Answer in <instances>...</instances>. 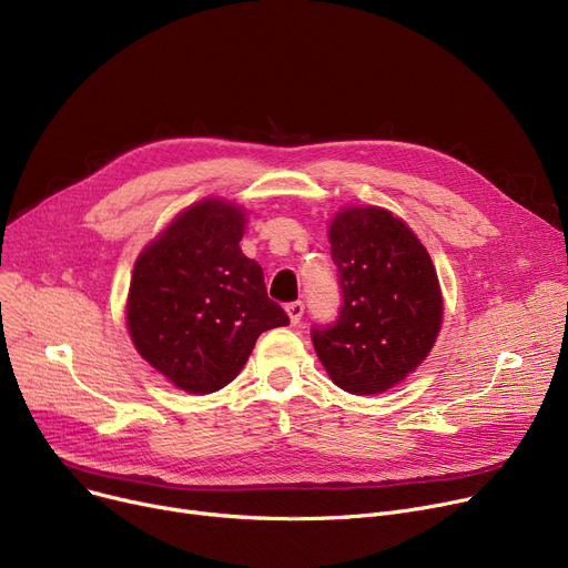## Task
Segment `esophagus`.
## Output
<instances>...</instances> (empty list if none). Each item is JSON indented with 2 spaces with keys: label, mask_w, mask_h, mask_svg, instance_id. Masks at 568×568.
Masks as SVG:
<instances>
[{
  "label": "esophagus",
  "mask_w": 568,
  "mask_h": 568,
  "mask_svg": "<svg viewBox=\"0 0 568 568\" xmlns=\"http://www.w3.org/2000/svg\"><path fill=\"white\" fill-rule=\"evenodd\" d=\"M287 317H290V324L296 326L301 322V317H304V304L301 301H292V304H287Z\"/></svg>",
  "instance_id": "obj_1"
}]
</instances>
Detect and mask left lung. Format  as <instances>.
<instances>
[{"label": "left lung", "instance_id": "8db88e82", "mask_svg": "<svg viewBox=\"0 0 568 568\" xmlns=\"http://www.w3.org/2000/svg\"><path fill=\"white\" fill-rule=\"evenodd\" d=\"M343 308L313 347L331 382L352 395L402 384L432 352L443 324L436 267L408 225L376 205L339 210L328 225Z\"/></svg>", "mask_w": 568, "mask_h": 568}]
</instances>
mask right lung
Instances as JSON below:
<instances>
[{
	"label": "right lung",
	"instance_id": "right-lung-1",
	"mask_svg": "<svg viewBox=\"0 0 568 568\" xmlns=\"http://www.w3.org/2000/svg\"><path fill=\"white\" fill-rule=\"evenodd\" d=\"M246 212L205 199L182 210L136 257L128 331L139 356L175 388L229 386L262 331L290 324L262 267L240 248Z\"/></svg>",
	"mask_w": 568,
	"mask_h": 568
}]
</instances>
